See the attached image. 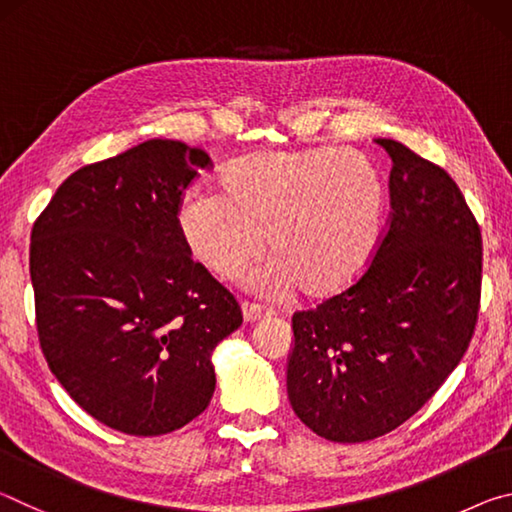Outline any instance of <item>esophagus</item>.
I'll return each mask as SVG.
<instances>
[{"instance_id": "esophagus-1", "label": "esophagus", "mask_w": 512, "mask_h": 512, "mask_svg": "<svg viewBox=\"0 0 512 512\" xmlns=\"http://www.w3.org/2000/svg\"><path fill=\"white\" fill-rule=\"evenodd\" d=\"M241 311H244L246 323H259V320L271 316V311L255 305V302H241Z\"/></svg>"}]
</instances>
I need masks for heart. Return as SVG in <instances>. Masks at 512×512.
<instances>
[{"instance_id":"1","label":"heart","mask_w":512,"mask_h":512,"mask_svg":"<svg viewBox=\"0 0 512 512\" xmlns=\"http://www.w3.org/2000/svg\"><path fill=\"white\" fill-rule=\"evenodd\" d=\"M386 189L357 149L264 151L225 164L219 192L196 189L178 205L180 237L198 262L235 277L262 253L275 259L259 284L329 298L375 257Z\"/></svg>"}]
</instances>
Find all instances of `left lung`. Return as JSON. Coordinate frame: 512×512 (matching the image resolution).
<instances>
[{
  "label": "left lung",
  "mask_w": 512,
  "mask_h": 512,
  "mask_svg": "<svg viewBox=\"0 0 512 512\" xmlns=\"http://www.w3.org/2000/svg\"><path fill=\"white\" fill-rule=\"evenodd\" d=\"M391 216L357 282L296 311L287 366L298 418L332 443H366L418 413L472 341L481 230L438 164L395 140Z\"/></svg>",
  "instance_id": "obj_1"
}]
</instances>
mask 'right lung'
<instances>
[{
  "label": "right lung",
  "mask_w": 512,
  "mask_h": 512,
  "mask_svg": "<svg viewBox=\"0 0 512 512\" xmlns=\"http://www.w3.org/2000/svg\"><path fill=\"white\" fill-rule=\"evenodd\" d=\"M210 155L149 140L74 171L31 230L38 339L92 418L162 436L212 400V352L241 325L235 296L192 259L178 205Z\"/></svg>",
  "instance_id": "right-lung-1"
}]
</instances>
